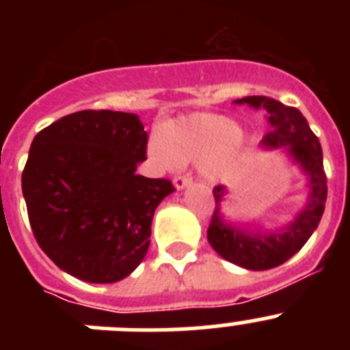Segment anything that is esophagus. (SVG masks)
I'll return each instance as SVG.
<instances>
[{
	"mask_svg": "<svg viewBox=\"0 0 350 350\" xmlns=\"http://www.w3.org/2000/svg\"><path fill=\"white\" fill-rule=\"evenodd\" d=\"M173 185H175V189H177V191H182V189H185V187H189L191 178L189 177H180V175H178V177L173 178Z\"/></svg>",
	"mask_w": 350,
	"mask_h": 350,
	"instance_id": "1",
	"label": "esophagus"
}]
</instances>
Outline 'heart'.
Segmentation results:
<instances>
[{
	"instance_id": "heart-1",
	"label": "heart",
	"mask_w": 350,
	"mask_h": 350,
	"mask_svg": "<svg viewBox=\"0 0 350 350\" xmlns=\"http://www.w3.org/2000/svg\"><path fill=\"white\" fill-rule=\"evenodd\" d=\"M245 145V135L231 117L191 113L161 126L148 142V156L165 168L202 161L205 177L215 178L230 168Z\"/></svg>"
}]
</instances>
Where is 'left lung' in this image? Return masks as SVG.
<instances>
[{
    "label": "left lung",
    "mask_w": 350,
    "mask_h": 350,
    "mask_svg": "<svg viewBox=\"0 0 350 350\" xmlns=\"http://www.w3.org/2000/svg\"><path fill=\"white\" fill-rule=\"evenodd\" d=\"M234 105H249L254 110H265L270 133L261 140L265 150H280L305 177V203L287 222L265 224L256 219L242 221L226 213L230 202L224 185L213 187L215 210L210 221L206 238L212 249L226 261L245 270L259 271L279 267L307 243L324 213L327 185L323 168V148L307 119L299 110L286 107L267 96H247L234 100Z\"/></svg>",
    "instance_id": "1"
}]
</instances>
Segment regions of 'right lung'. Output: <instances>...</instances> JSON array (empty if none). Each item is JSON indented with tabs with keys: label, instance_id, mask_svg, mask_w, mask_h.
<instances>
[{
	"label": "right lung",
	"instance_id": "add662e5",
	"mask_svg": "<svg viewBox=\"0 0 350 350\" xmlns=\"http://www.w3.org/2000/svg\"><path fill=\"white\" fill-rule=\"evenodd\" d=\"M147 131L137 113L82 110L35 137L23 173L31 230L63 271L91 284L126 279L144 261L166 178L137 173Z\"/></svg>",
	"mask_w": 350,
	"mask_h": 350
}]
</instances>
